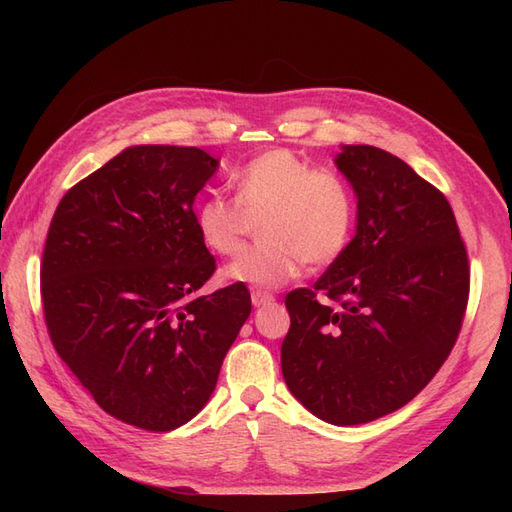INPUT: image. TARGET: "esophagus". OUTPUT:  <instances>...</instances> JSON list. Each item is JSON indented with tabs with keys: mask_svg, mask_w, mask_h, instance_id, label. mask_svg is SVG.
I'll return each mask as SVG.
<instances>
[{
	"mask_svg": "<svg viewBox=\"0 0 512 512\" xmlns=\"http://www.w3.org/2000/svg\"><path fill=\"white\" fill-rule=\"evenodd\" d=\"M275 301V297L271 292H267V290H260V288H256V290H252V303L256 305V307H260V305H269V303H273Z\"/></svg>",
	"mask_w": 512,
	"mask_h": 512,
	"instance_id": "esophagus-1",
	"label": "esophagus"
}]
</instances>
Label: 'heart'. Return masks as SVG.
Segmentation results:
<instances>
[{"label": "heart", "mask_w": 512, "mask_h": 512, "mask_svg": "<svg viewBox=\"0 0 512 512\" xmlns=\"http://www.w3.org/2000/svg\"><path fill=\"white\" fill-rule=\"evenodd\" d=\"M235 200L207 196L196 211L200 239L211 252L235 256L247 232V215L265 213L258 245L245 250L226 275L254 286H282L303 265L327 267L350 245L356 200L333 168H316L288 149H269L230 177Z\"/></svg>", "instance_id": "heart-1"}]
</instances>
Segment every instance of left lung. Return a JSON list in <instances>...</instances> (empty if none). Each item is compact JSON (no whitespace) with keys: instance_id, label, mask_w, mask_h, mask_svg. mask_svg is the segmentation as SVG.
Listing matches in <instances>:
<instances>
[{"instance_id":"1","label":"left lung","mask_w":512,"mask_h":512,"mask_svg":"<svg viewBox=\"0 0 512 512\" xmlns=\"http://www.w3.org/2000/svg\"><path fill=\"white\" fill-rule=\"evenodd\" d=\"M337 168L359 196L356 235L312 288L286 294L282 374L331 425L406 406L451 354L470 262L446 196L393 153L346 145Z\"/></svg>"}]
</instances>
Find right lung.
Returning a JSON list of instances; mask_svg holds the SVG:
<instances>
[{
    "mask_svg": "<svg viewBox=\"0 0 512 512\" xmlns=\"http://www.w3.org/2000/svg\"><path fill=\"white\" fill-rule=\"evenodd\" d=\"M218 168L198 147L132 145L64 194L40 292L51 342L96 404L170 431L209 401L252 312L243 282L196 297L218 269L194 198Z\"/></svg>",
    "mask_w": 512,
    "mask_h": 512,
    "instance_id": "add662e5",
    "label": "right lung"
}]
</instances>
